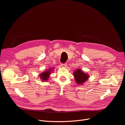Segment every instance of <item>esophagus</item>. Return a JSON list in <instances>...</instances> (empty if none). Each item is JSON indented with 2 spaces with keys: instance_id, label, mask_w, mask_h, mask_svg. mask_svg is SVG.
<instances>
[{
  "instance_id": "obj_1",
  "label": "esophagus",
  "mask_w": 125,
  "mask_h": 125,
  "mask_svg": "<svg viewBox=\"0 0 125 125\" xmlns=\"http://www.w3.org/2000/svg\"><path fill=\"white\" fill-rule=\"evenodd\" d=\"M61 65H62V66L63 67H64V68H65V67H67V64H66V63L62 64Z\"/></svg>"
}]
</instances>
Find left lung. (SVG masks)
<instances>
[{"label": "left lung", "mask_w": 125, "mask_h": 125, "mask_svg": "<svg viewBox=\"0 0 125 125\" xmlns=\"http://www.w3.org/2000/svg\"><path fill=\"white\" fill-rule=\"evenodd\" d=\"M73 76L75 81L77 84L82 85L89 79V75L86 73L81 69L78 68L73 73Z\"/></svg>", "instance_id": "left-lung-1"}]
</instances>
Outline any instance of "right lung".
Returning <instances> with one entry per match:
<instances>
[{
    "label": "right lung",
    "mask_w": 125,
    "mask_h": 125,
    "mask_svg": "<svg viewBox=\"0 0 125 125\" xmlns=\"http://www.w3.org/2000/svg\"><path fill=\"white\" fill-rule=\"evenodd\" d=\"M52 69H53V68H50L49 69L43 72V73H42L39 74V77L41 78V80L43 82L47 81L50 77V75L51 74V72Z\"/></svg>",
    "instance_id": "right-lung-1"
}]
</instances>
